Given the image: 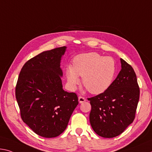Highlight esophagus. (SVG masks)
Here are the masks:
<instances>
[{
	"instance_id": "1",
	"label": "esophagus",
	"mask_w": 152,
	"mask_h": 152,
	"mask_svg": "<svg viewBox=\"0 0 152 152\" xmlns=\"http://www.w3.org/2000/svg\"><path fill=\"white\" fill-rule=\"evenodd\" d=\"M86 101V99L84 97H82V96H80V97H78V102L80 103H82L83 102H85Z\"/></svg>"
}]
</instances>
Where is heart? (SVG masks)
<instances>
[{
    "label": "heart",
    "instance_id": "obj_1",
    "mask_svg": "<svg viewBox=\"0 0 152 152\" xmlns=\"http://www.w3.org/2000/svg\"><path fill=\"white\" fill-rule=\"evenodd\" d=\"M116 67L113 58L91 52L78 55L73 66L67 67L66 77L69 85L75 87L83 77V85L88 92L98 95L106 91L114 80Z\"/></svg>",
    "mask_w": 152,
    "mask_h": 152
}]
</instances>
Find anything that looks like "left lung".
Masks as SVG:
<instances>
[{
	"label": "left lung",
	"instance_id": "left-lung-1",
	"mask_svg": "<svg viewBox=\"0 0 152 152\" xmlns=\"http://www.w3.org/2000/svg\"><path fill=\"white\" fill-rule=\"evenodd\" d=\"M122 69L104 93L88 98L91 105L89 115L93 131L104 138L122 133L135 118L140 89L131 65L120 59Z\"/></svg>",
	"mask_w": 152,
	"mask_h": 152
}]
</instances>
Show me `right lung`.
Here are the masks:
<instances>
[{
    "mask_svg": "<svg viewBox=\"0 0 152 152\" xmlns=\"http://www.w3.org/2000/svg\"><path fill=\"white\" fill-rule=\"evenodd\" d=\"M66 47L38 54L21 69L15 97L21 118L36 134L52 138L61 134L78 104L75 93L65 91L60 67Z\"/></svg>",
    "mask_w": 152,
    "mask_h": 152,
    "instance_id": "obj_1",
    "label": "right lung"
}]
</instances>
